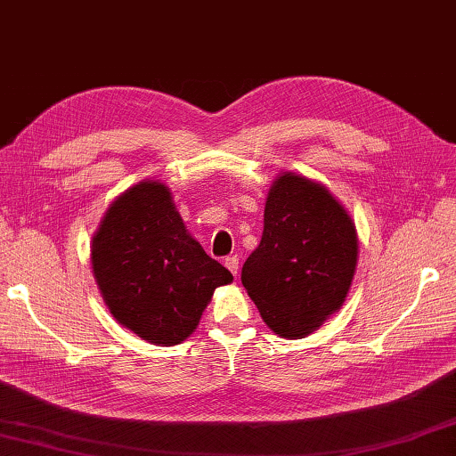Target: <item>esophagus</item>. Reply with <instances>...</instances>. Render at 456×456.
<instances>
[{"instance_id":"34e87169","label":"esophagus","mask_w":456,"mask_h":456,"mask_svg":"<svg viewBox=\"0 0 456 456\" xmlns=\"http://www.w3.org/2000/svg\"><path fill=\"white\" fill-rule=\"evenodd\" d=\"M225 266L232 273V276H237V273H239V256H237V254H232V256L225 258Z\"/></svg>"}]
</instances>
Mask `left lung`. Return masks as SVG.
Here are the masks:
<instances>
[{
    "label": "left lung",
    "instance_id": "obj_1",
    "mask_svg": "<svg viewBox=\"0 0 456 456\" xmlns=\"http://www.w3.org/2000/svg\"><path fill=\"white\" fill-rule=\"evenodd\" d=\"M355 266L357 232L344 206L314 180L281 173L240 273L264 322L288 340L313 334L344 305Z\"/></svg>",
    "mask_w": 456,
    "mask_h": 456
}]
</instances>
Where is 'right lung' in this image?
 Masks as SVG:
<instances>
[{"instance_id":"1","label":"right lung","mask_w":456,"mask_h":456,"mask_svg":"<svg viewBox=\"0 0 456 456\" xmlns=\"http://www.w3.org/2000/svg\"><path fill=\"white\" fill-rule=\"evenodd\" d=\"M91 264L114 319L155 346L184 342L216 288L232 281L190 237L171 190L157 180L110 204L93 237Z\"/></svg>"}]
</instances>
